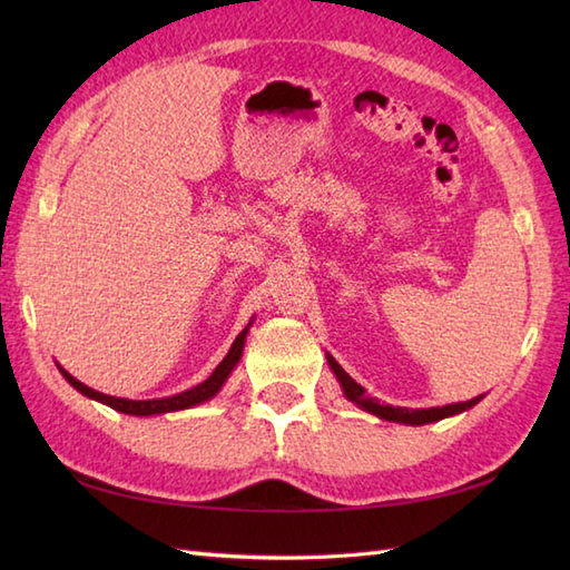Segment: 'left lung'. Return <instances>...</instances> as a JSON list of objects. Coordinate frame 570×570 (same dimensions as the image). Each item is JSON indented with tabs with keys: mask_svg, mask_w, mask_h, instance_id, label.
Instances as JSON below:
<instances>
[{
	"mask_svg": "<svg viewBox=\"0 0 570 570\" xmlns=\"http://www.w3.org/2000/svg\"><path fill=\"white\" fill-rule=\"evenodd\" d=\"M328 357V365L335 374V380L341 382V390L345 394V399L350 402L357 404L362 411H367V414L380 416L384 421H394V423H406V426H423V423H433V421H441L448 416H455V414H463V411L475 406L482 396H472L468 402H458V404H448V406H431V409H406V406H390V404H380V399L367 396L365 390L350 377V374L337 365L333 355H325Z\"/></svg>",
	"mask_w": 570,
	"mask_h": 570,
	"instance_id": "obj_1",
	"label": "left lung"
}]
</instances>
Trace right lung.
Here are the masks:
<instances>
[{"mask_svg":"<svg viewBox=\"0 0 570 570\" xmlns=\"http://www.w3.org/2000/svg\"><path fill=\"white\" fill-rule=\"evenodd\" d=\"M249 325L252 321L242 328V333L235 337L233 347L227 350V355L223 357L220 365L213 370V374L205 382L190 386V390L174 394V396H164V399H122V396H110V394H102V392H95L90 390L88 384H82L80 380L72 377L70 372H66L63 367L58 365L60 374H63L66 382L72 386V390H78L82 396L95 399V402H100L105 406H112L119 414H129V416H159V414H168V411H184L190 406H198L203 402H210V399L223 390V384L227 382L229 374L237 367V362L242 357V350H245V341H247V333H249Z\"/></svg>","mask_w":570,"mask_h":570,"instance_id":"add662e5","label":"right lung"}]
</instances>
